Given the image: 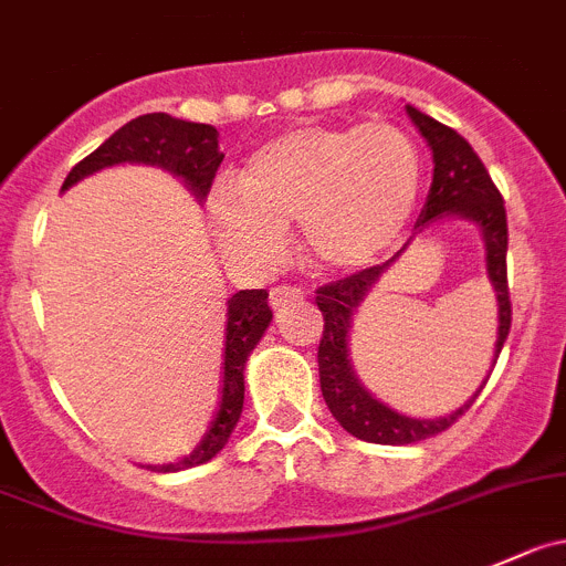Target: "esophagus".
Wrapping results in <instances>:
<instances>
[{"label":"esophagus","mask_w":566,"mask_h":566,"mask_svg":"<svg viewBox=\"0 0 566 566\" xmlns=\"http://www.w3.org/2000/svg\"><path fill=\"white\" fill-rule=\"evenodd\" d=\"M295 301H304V290L301 287H284V284H279V287L271 290L273 310H284V306L295 304Z\"/></svg>","instance_id":"34e87169"}]
</instances>
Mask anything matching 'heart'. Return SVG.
<instances>
[{
	"instance_id": "heart-1",
	"label": "heart",
	"mask_w": 566,
	"mask_h": 566,
	"mask_svg": "<svg viewBox=\"0 0 566 566\" xmlns=\"http://www.w3.org/2000/svg\"><path fill=\"white\" fill-rule=\"evenodd\" d=\"M420 179V149L398 124L298 126L254 151L240 182L216 185L207 218L218 245L254 265L276 260L298 221L312 265L350 273L398 243Z\"/></svg>"
}]
</instances>
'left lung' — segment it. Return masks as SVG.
<instances>
[{"mask_svg": "<svg viewBox=\"0 0 566 566\" xmlns=\"http://www.w3.org/2000/svg\"><path fill=\"white\" fill-rule=\"evenodd\" d=\"M406 113L415 120L420 135L426 137V144L431 146L434 155V179H431V190L426 196L420 218H417L415 234L422 229H429L431 223L440 218H462L479 227L481 238H484L486 251V276H490L492 287L497 295V339L495 350H492V367H495L497 356H501L503 343L512 328V301H509V282H506V251H509V227H506V207H503L501 190L492 182L490 171L484 168L481 157L475 155L473 146L459 135L451 126L440 124L431 115L420 113L417 107L406 104ZM409 245V243H406ZM398 251L392 260L384 265L365 268V271L345 276L339 282L326 284L317 290L315 304L323 312V337L321 348H317V370H321V389L323 400L332 409L334 420L343 426L348 434L356 440L376 442V446H411V442L429 440V437L442 434L451 429L453 422L473 406L479 392L484 389V381L475 389L473 398L457 411L437 420H420V417L400 415V411L389 409L378 398H373L361 381L356 378L354 367L348 359V343L350 328H354V315L361 304H365L367 293L378 284V279L389 271L395 260L406 251ZM492 373V370H490Z\"/></svg>", "mask_w": 566, "mask_h": 566, "instance_id": "obj_1", "label": "left lung"}]
</instances>
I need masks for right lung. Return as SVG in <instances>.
Segmentation results:
<instances>
[{"label": "right lung", "mask_w": 566, "mask_h": 566, "mask_svg": "<svg viewBox=\"0 0 566 566\" xmlns=\"http://www.w3.org/2000/svg\"><path fill=\"white\" fill-rule=\"evenodd\" d=\"M221 160L223 155L218 149L216 126L174 118L168 113H146L120 126L96 151H91L85 160L76 163L69 177H65L63 190H69L80 179L91 177V174L104 171V168L135 163V166H155L174 174L177 179H182L185 188L196 199L205 201ZM271 321L273 312L268 306L265 290H240L229 298L221 403H218L216 417H212L210 431L179 462L149 464L155 473H179V470L199 468V464L210 462L212 457L223 451L234 426H238L240 411H243L245 361H249L251 350L256 348L265 328L271 326Z\"/></svg>", "instance_id": "right-lung-1"}]
</instances>
